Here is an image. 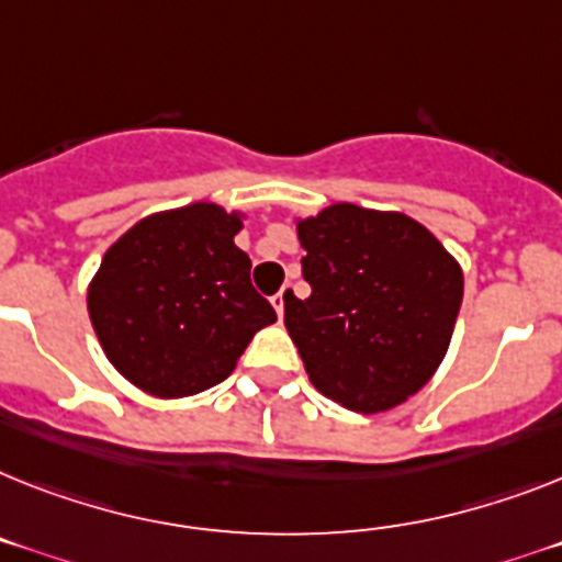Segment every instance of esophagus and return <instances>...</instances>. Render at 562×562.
<instances>
[{
  "label": "esophagus",
  "instance_id": "34e87169",
  "mask_svg": "<svg viewBox=\"0 0 562 562\" xmlns=\"http://www.w3.org/2000/svg\"><path fill=\"white\" fill-rule=\"evenodd\" d=\"M289 296H291V285H285L280 294L271 296V305H273V311H277V317H282V314H285V300H289Z\"/></svg>",
  "mask_w": 562,
  "mask_h": 562
}]
</instances>
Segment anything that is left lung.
<instances>
[{"label": "left lung", "mask_w": 562, "mask_h": 562, "mask_svg": "<svg viewBox=\"0 0 562 562\" xmlns=\"http://www.w3.org/2000/svg\"><path fill=\"white\" fill-rule=\"evenodd\" d=\"M308 300H285V328L319 394L380 414L440 369L463 303V268L400 211L334 202L296 216Z\"/></svg>", "instance_id": "1"}]
</instances>
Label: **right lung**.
Masks as SVG:
<instances>
[{"instance_id":"right-lung-1","label":"right lung","mask_w":562,"mask_h":562,"mask_svg":"<svg viewBox=\"0 0 562 562\" xmlns=\"http://www.w3.org/2000/svg\"><path fill=\"white\" fill-rule=\"evenodd\" d=\"M243 211L191 202L157 211L111 245L88 285L99 346L131 385L179 400L223 383L277 314L234 245Z\"/></svg>"}]
</instances>
